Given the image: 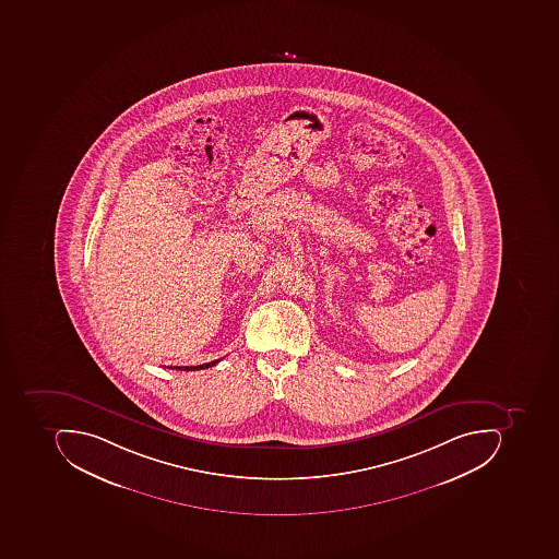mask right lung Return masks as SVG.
<instances>
[{"label":"right lung","instance_id":"add662e5","mask_svg":"<svg viewBox=\"0 0 559 559\" xmlns=\"http://www.w3.org/2000/svg\"><path fill=\"white\" fill-rule=\"evenodd\" d=\"M219 359H216V361L206 362V365H200V366H176L175 369H179V371H197V369H209L212 368V366H215L216 362H218Z\"/></svg>","mask_w":559,"mask_h":559}]
</instances>
